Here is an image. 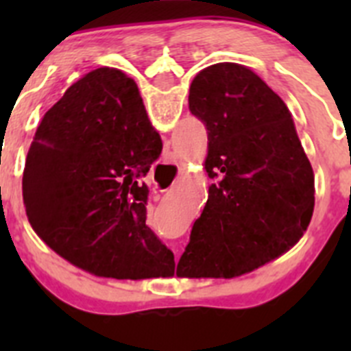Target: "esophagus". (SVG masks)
<instances>
[{"label":"esophagus","instance_id":"34e87169","mask_svg":"<svg viewBox=\"0 0 351 351\" xmlns=\"http://www.w3.org/2000/svg\"><path fill=\"white\" fill-rule=\"evenodd\" d=\"M167 163H169L170 167H176V161H167Z\"/></svg>","mask_w":351,"mask_h":351}]
</instances>
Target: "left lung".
I'll list each match as a JSON object with an SVG mask.
<instances>
[{"label": "left lung", "instance_id": "8db88e82", "mask_svg": "<svg viewBox=\"0 0 351 351\" xmlns=\"http://www.w3.org/2000/svg\"><path fill=\"white\" fill-rule=\"evenodd\" d=\"M190 110L206 123L209 197L178 263L182 278H237L299 243L315 209V173L285 101L251 68L195 75Z\"/></svg>", "mask_w": 351, "mask_h": 351}]
</instances>
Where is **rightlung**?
Here are the masks:
<instances>
[{
  "label": "right lung",
  "mask_w": 351,
  "mask_h": 351,
  "mask_svg": "<svg viewBox=\"0 0 351 351\" xmlns=\"http://www.w3.org/2000/svg\"><path fill=\"white\" fill-rule=\"evenodd\" d=\"M161 149L133 79L108 66L86 73L31 142L23 198L33 230L100 278L170 276L173 253L145 225L149 190L137 181Z\"/></svg>",
  "instance_id": "obj_1"
}]
</instances>
